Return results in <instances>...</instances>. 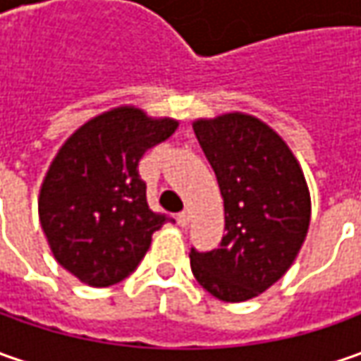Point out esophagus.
<instances>
[{"mask_svg": "<svg viewBox=\"0 0 361 361\" xmlns=\"http://www.w3.org/2000/svg\"><path fill=\"white\" fill-rule=\"evenodd\" d=\"M176 219H178V225H180V227H187L188 223H190V211H188V209H185V211L176 216Z\"/></svg>", "mask_w": 361, "mask_h": 361, "instance_id": "esophagus-1", "label": "esophagus"}]
</instances>
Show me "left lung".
<instances>
[{"label": "left lung", "mask_w": 361, "mask_h": 361, "mask_svg": "<svg viewBox=\"0 0 361 361\" xmlns=\"http://www.w3.org/2000/svg\"><path fill=\"white\" fill-rule=\"evenodd\" d=\"M225 202L219 249H190L197 281L221 301L257 298L295 261L312 201L298 159L277 132L241 112L192 124Z\"/></svg>", "instance_id": "obj_1"}]
</instances>
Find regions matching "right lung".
<instances>
[{
    "label": "right lung",
    "instance_id": "right-lung-1",
    "mask_svg": "<svg viewBox=\"0 0 361 361\" xmlns=\"http://www.w3.org/2000/svg\"><path fill=\"white\" fill-rule=\"evenodd\" d=\"M176 126L120 106L80 126L51 160L37 201L39 223L56 261L82 283L110 287L126 279L169 221L148 207L138 162Z\"/></svg>",
    "mask_w": 361,
    "mask_h": 361
}]
</instances>
